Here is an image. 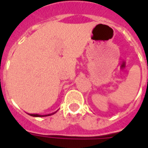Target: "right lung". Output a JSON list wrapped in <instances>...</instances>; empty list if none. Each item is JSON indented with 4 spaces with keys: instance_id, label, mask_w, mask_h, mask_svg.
<instances>
[{
    "instance_id": "obj_1",
    "label": "right lung",
    "mask_w": 148,
    "mask_h": 148,
    "mask_svg": "<svg viewBox=\"0 0 148 148\" xmlns=\"http://www.w3.org/2000/svg\"><path fill=\"white\" fill-rule=\"evenodd\" d=\"M31 115V116H33V117H45V116H50L51 114H47V115H39V114H29Z\"/></svg>"
}]
</instances>
